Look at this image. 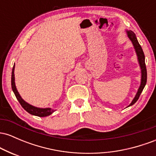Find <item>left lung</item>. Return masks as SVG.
Masks as SVG:
<instances>
[{
	"label": "left lung",
	"mask_w": 156,
	"mask_h": 156,
	"mask_svg": "<svg viewBox=\"0 0 156 156\" xmlns=\"http://www.w3.org/2000/svg\"><path fill=\"white\" fill-rule=\"evenodd\" d=\"M127 34H128V38L130 39V41L132 42V43L133 44V47L135 48L136 53L137 57H138V61H139V66L141 68V84L140 87H139V89H138V92L136 94L135 98H133V100L132 101L131 103L128 105V107L130 106V105H133L139 99V96H140L141 92L144 89V87H145L146 83H147V69H146V65H145V59H144V52L142 51V48H141V45L139 44V42H138L136 37V34L133 33L132 31H127Z\"/></svg>",
	"instance_id": "obj_1"
}]
</instances>
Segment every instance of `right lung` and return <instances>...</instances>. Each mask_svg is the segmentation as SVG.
I'll return each mask as SVG.
<instances>
[{
  "label": "right lung",
  "mask_w": 156,
  "mask_h": 156,
  "mask_svg": "<svg viewBox=\"0 0 156 156\" xmlns=\"http://www.w3.org/2000/svg\"><path fill=\"white\" fill-rule=\"evenodd\" d=\"M15 64H14L13 68H12V88L13 90L14 93H15L16 98H17V101H19V103H20V105H22V107L27 112H28L29 114H32V115L37 116V117H47V116L51 115V114H53L55 112L53 109H51V108H37V107L34 106V105H30L29 103H28L26 102L24 100H23V98H21V96L20 95L19 92H17V88H16L15 86Z\"/></svg>",
  "instance_id": "obj_1"
}]
</instances>
